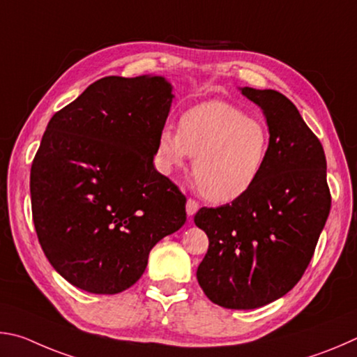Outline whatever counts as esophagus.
Segmentation results:
<instances>
[{
  "mask_svg": "<svg viewBox=\"0 0 357 357\" xmlns=\"http://www.w3.org/2000/svg\"><path fill=\"white\" fill-rule=\"evenodd\" d=\"M197 208H199V204L195 201V199H188V201H186V215L190 218L196 215Z\"/></svg>",
  "mask_w": 357,
  "mask_h": 357,
  "instance_id": "1",
  "label": "esophagus"
}]
</instances>
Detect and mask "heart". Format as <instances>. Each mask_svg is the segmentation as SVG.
<instances>
[{"instance_id": "b5f03b06", "label": "heart", "mask_w": 357, "mask_h": 357, "mask_svg": "<svg viewBox=\"0 0 357 357\" xmlns=\"http://www.w3.org/2000/svg\"><path fill=\"white\" fill-rule=\"evenodd\" d=\"M270 152L266 125L221 100L199 103L180 117V130L166 125L156 141V162L165 174L183 169L191 156L201 195L222 204L241 197L259 182Z\"/></svg>"}]
</instances>
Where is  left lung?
I'll return each instance as SVG.
<instances>
[{
    "instance_id": "8db88e82",
    "label": "left lung",
    "mask_w": 357,
    "mask_h": 357,
    "mask_svg": "<svg viewBox=\"0 0 357 357\" xmlns=\"http://www.w3.org/2000/svg\"><path fill=\"white\" fill-rule=\"evenodd\" d=\"M264 111L270 152L259 182L195 222L208 236L197 280L211 303L249 310L287 295L307 268L331 210L326 156L289 98L240 87Z\"/></svg>"
}]
</instances>
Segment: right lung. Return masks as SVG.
I'll return each instance as SVG.
<instances>
[{
	"instance_id": "right-lung-1",
	"label": "right lung",
	"mask_w": 357,
	"mask_h": 357,
	"mask_svg": "<svg viewBox=\"0 0 357 357\" xmlns=\"http://www.w3.org/2000/svg\"><path fill=\"white\" fill-rule=\"evenodd\" d=\"M172 98L160 75L106 77L47 125L31 166L33 221L50 264L81 290L130 289L186 221L185 196L153 166Z\"/></svg>"
}]
</instances>
